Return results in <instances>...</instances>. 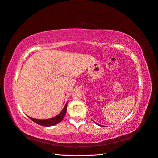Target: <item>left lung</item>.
I'll return each mask as SVG.
<instances>
[{
	"instance_id": "obj_1",
	"label": "left lung",
	"mask_w": 158,
	"mask_h": 158,
	"mask_svg": "<svg viewBox=\"0 0 158 158\" xmlns=\"http://www.w3.org/2000/svg\"><path fill=\"white\" fill-rule=\"evenodd\" d=\"M94 123H95V124H97V125H98V126H100V127H102V125H101V124H98L96 123H95V122H94Z\"/></svg>"
}]
</instances>
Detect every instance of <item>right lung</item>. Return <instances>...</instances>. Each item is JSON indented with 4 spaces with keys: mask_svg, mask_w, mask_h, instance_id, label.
<instances>
[{
    "mask_svg": "<svg viewBox=\"0 0 158 158\" xmlns=\"http://www.w3.org/2000/svg\"><path fill=\"white\" fill-rule=\"evenodd\" d=\"M67 102L66 103V105H65L64 108L63 109L61 112L59 114H57V116L53 117L52 118H49V119H45V120H39L36 118H31V117L28 116L29 118L32 120L34 123H35L38 124H40L41 126H44V127H51V126L56 125L58 123H60V122L64 119V118L65 116L66 112H67Z\"/></svg>",
    "mask_w": 158,
    "mask_h": 158,
    "instance_id": "add662e5",
    "label": "right lung"
}]
</instances>
